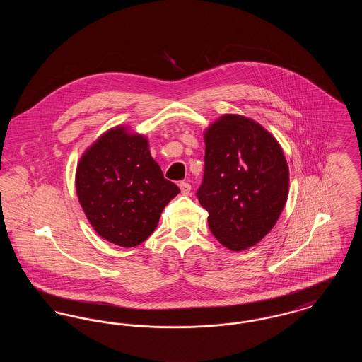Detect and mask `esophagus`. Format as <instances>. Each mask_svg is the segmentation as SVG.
<instances>
[{
    "label": "esophagus",
    "instance_id": "obj_1",
    "mask_svg": "<svg viewBox=\"0 0 362 362\" xmlns=\"http://www.w3.org/2000/svg\"><path fill=\"white\" fill-rule=\"evenodd\" d=\"M179 187H180V191H182L183 195H189V191H191V185H189V183L180 182V183H179Z\"/></svg>",
    "mask_w": 362,
    "mask_h": 362
}]
</instances>
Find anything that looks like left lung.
<instances>
[{
	"mask_svg": "<svg viewBox=\"0 0 362 362\" xmlns=\"http://www.w3.org/2000/svg\"><path fill=\"white\" fill-rule=\"evenodd\" d=\"M205 173L197 198L216 239L232 251L255 245L286 204L289 170L267 130L228 114L205 133Z\"/></svg>",
	"mask_w": 362,
	"mask_h": 362,
	"instance_id": "obj_1",
	"label": "left lung"
}]
</instances>
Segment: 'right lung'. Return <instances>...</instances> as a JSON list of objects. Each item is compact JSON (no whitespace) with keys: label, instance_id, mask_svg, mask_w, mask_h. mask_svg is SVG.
I'll return each mask as SVG.
<instances>
[{"label":"right lung","instance_id":"obj_1","mask_svg":"<svg viewBox=\"0 0 362 362\" xmlns=\"http://www.w3.org/2000/svg\"><path fill=\"white\" fill-rule=\"evenodd\" d=\"M76 189L93 229L121 247L146 240L164 207L180 192L152 158L148 139L124 127L108 130L86 151Z\"/></svg>","mask_w":362,"mask_h":362}]
</instances>
